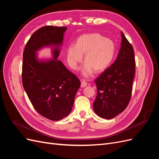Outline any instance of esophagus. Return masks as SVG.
Masks as SVG:
<instances>
[{"label":"esophagus","mask_w":159,"mask_h":159,"mask_svg":"<svg viewBox=\"0 0 159 159\" xmlns=\"http://www.w3.org/2000/svg\"><path fill=\"white\" fill-rule=\"evenodd\" d=\"M87 85H88V84L85 81H84V80L81 81V88H85V86H87Z\"/></svg>","instance_id":"esophagus-1"}]
</instances>
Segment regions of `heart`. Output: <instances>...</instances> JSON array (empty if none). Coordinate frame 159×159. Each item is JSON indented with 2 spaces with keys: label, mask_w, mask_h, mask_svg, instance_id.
I'll return each instance as SVG.
<instances>
[{
  "label": "heart",
  "mask_w": 159,
  "mask_h": 159,
  "mask_svg": "<svg viewBox=\"0 0 159 159\" xmlns=\"http://www.w3.org/2000/svg\"><path fill=\"white\" fill-rule=\"evenodd\" d=\"M115 52V45L111 40L93 33L79 37L75 46L68 48L66 55L70 66L74 70L78 68L82 62V56H85L84 74L89 75L92 70L100 73L106 69L111 63Z\"/></svg>",
  "instance_id": "1"
}]
</instances>
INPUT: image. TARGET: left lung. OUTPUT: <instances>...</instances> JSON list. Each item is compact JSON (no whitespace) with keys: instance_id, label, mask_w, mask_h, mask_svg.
I'll return each instance as SVG.
<instances>
[{"instance_id":"8db88e82","label":"left lung","mask_w":159,"mask_h":159,"mask_svg":"<svg viewBox=\"0 0 159 159\" xmlns=\"http://www.w3.org/2000/svg\"><path fill=\"white\" fill-rule=\"evenodd\" d=\"M121 36L116 60L95 80L97 96L93 104L94 111L106 119L123 112L131 98L135 59L133 47L122 32Z\"/></svg>"}]
</instances>
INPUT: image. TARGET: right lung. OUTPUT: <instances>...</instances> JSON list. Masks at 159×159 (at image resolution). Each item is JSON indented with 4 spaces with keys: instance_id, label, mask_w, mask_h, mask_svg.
<instances>
[{
    "instance_id": "obj_1",
    "label": "right lung",
    "mask_w": 159,
    "mask_h": 159,
    "mask_svg": "<svg viewBox=\"0 0 159 159\" xmlns=\"http://www.w3.org/2000/svg\"><path fill=\"white\" fill-rule=\"evenodd\" d=\"M67 27L44 26L27 42L23 52L22 85L36 111L52 121H59L71 111L81 82L74 74L57 60L59 50L54 49V58L44 62L36 58V52L45 46L61 45Z\"/></svg>"
}]
</instances>
